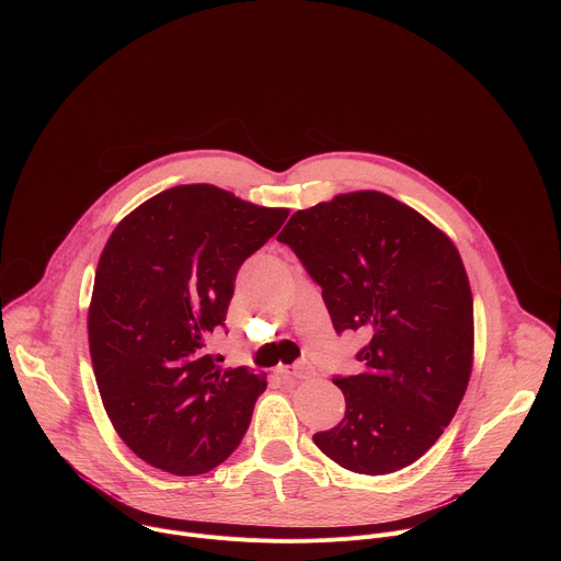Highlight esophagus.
Wrapping results in <instances>:
<instances>
[{
    "label": "esophagus",
    "mask_w": 561,
    "mask_h": 561,
    "mask_svg": "<svg viewBox=\"0 0 561 561\" xmlns=\"http://www.w3.org/2000/svg\"><path fill=\"white\" fill-rule=\"evenodd\" d=\"M279 373L284 375V377H290V379H306V377H310L314 370H312V366L308 364V362H297L295 366H290V368H279Z\"/></svg>",
    "instance_id": "1"
}]
</instances>
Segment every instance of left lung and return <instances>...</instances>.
<instances>
[{"label": "left lung", "mask_w": 561, "mask_h": 561, "mask_svg": "<svg viewBox=\"0 0 561 561\" xmlns=\"http://www.w3.org/2000/svg\"><path fill=\"white\" fill-rule=\"evenodd\" d=\"M322 286L337 333L357 331L362 370L335 377L344 420L314 433L359 474L411 466L457 413L472 370V293L450 237L377 191L297 210L277 234Z\"/></svg>", "instance_id": "left-lung-1"}]
</instances>
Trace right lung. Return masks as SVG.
<instances>
[{
	"label": "right lung",
	"instance_id": "add662e5",
	"mask_svg": "<svg viewBox=\"0 0 561 561\" xmlns=\"http://www.w3.org/2000/svg\"><path fill=\"white\" fill-rule=\"evenodd\" d=\"M213 184L159 193L126 215L102 251L89 346L111 424L146 463L202 474L242 442L266 375L206 353L234 277L286 221Z\"/></svg>",
	"mask_w": 561,
	"mask_h": 561
}]
</instances>
